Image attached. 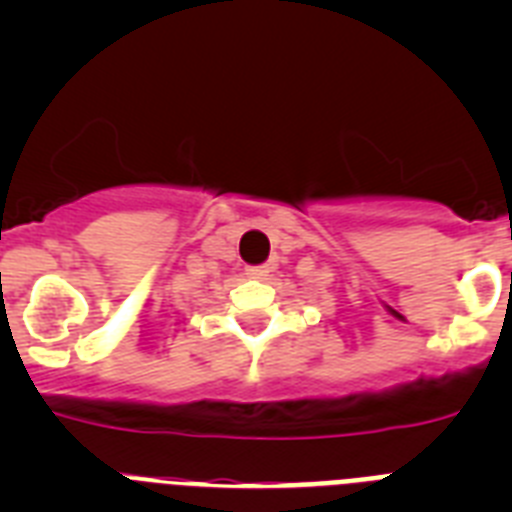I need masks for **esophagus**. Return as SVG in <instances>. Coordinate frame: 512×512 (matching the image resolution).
<instances>
[{"label": "esophagus", "instance_id": "esophagus-1", "mask_svg": "<svg viewBox=\"0 0 512 512\" xmlns=\"http://www.w3.org/2000/svg\"><path fill=\"white\" fill-rule=\"evenodd\" d=\"M246 274L251 279H266L269 277V266H248Z\"/></svg>", "mask_w": 512, "mask_h": 512}]
</instances>
